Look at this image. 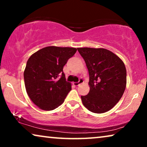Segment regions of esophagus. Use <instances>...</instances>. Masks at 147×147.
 <instances>
[{
  "label": "esophagus",
  "mask_w": 147,
  "mask_h": 147,
  "mask_svg": "<svg viewBox=\"0 0 147 147\" xmlns=\"http://www.w3.org/2000/svg\"><path fill=\"white\" fill-rule=\"evenodd\" d=\"M82 83H84V80L82 79V78H80V80H79V82H75V83H74V84L76 86H78L80 85V84H82Z\"/></svg>",
  "instance_id": "esophagus-1"
}]
</instances>
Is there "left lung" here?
Here are the masks:
<instances>
[{
	"instance_id": "obj_1",
	"label": "left lung",
	"mask_w": 147,
	"mask_h": 147,
	"mask_svg": "<svg viewBox=\"0 0 147 147\" xmlns=\"http://www.w3.org/2000/svg\"><path fill=\"white\" fill-rule=\"evenodd\" d=\"M89 72L90 92L82 96L84 106L94 113L111 110L123 95L126 70L120 58L103 48H78Z\"/></svg>"
}]
</instances>
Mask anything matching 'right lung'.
I'll use <instances>...</instances> for the list:
<instances>
[{
    "label": "right lung",
    "instance_id": "right-lung-1",
    "mask_svg": "<svg viewBox=\"0 0 147 147\" xmlns=\"http://www.w3.org/2000/svg\"><path fill=\"white\" fill-rule=\"evenodd\" d=\"M76 51L74 47L49 46L29 58L24 71L26 91L40 109L49 111L64 102L71 84L66 81L63 68Z\"/></svg>",
    "mask_w": 147,
    "mask_h": 147
}]
</instances>
